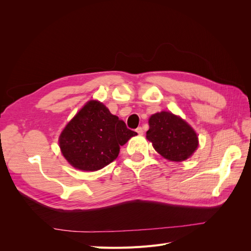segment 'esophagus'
<instances>
[{
  "label": "esophagus",
  "instance_id": "esophagus-1",
  "mask_svg": "<svg viewBox=\"0 0 251 251\" xmlns=\"http://www.w3.org/2000/svg\"><path fill=\"white\" fill-rule=\"evenodd\" d=\"M136 132H137L139 135H143V128L141 126H138L136 128Z\"/></svg>",
  "mask_w": 251,
  "mask_h": 251
}]
</instances>
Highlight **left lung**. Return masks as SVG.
<instances>
[{
  "instance_id": "8db88e82",
  "label": "left lung",
  "mask_w": 251,
  "mask_h": 251,
  "mask_svg": "<svg viewBox=\"0 0 251 251\" xmlns=\"http://www.w3.org/2000/svg\"><path fill=\"white\" fill-rule=\"evenodd\" d=\"M147 138L163 158L181 162L191 157L199 146L198 136L185 120L172 112L153 114L149 119Z\"/></svg>"
}]
</instances>
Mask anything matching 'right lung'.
Returning <instances> with one entry per match:
<instances>
[{"instance_id":"add662e5","label":"right lung","mask_w":251,"mask_h":251,"mask_svg":"<svg viewBox=\"0 0 251 251\" xmlns=\"http://www.w3.org/2000/svg\"><path fill=\"white\" fill-rule=\"evenodd\" d=\"M135 135L103 103L90 100L68 123L58 142L63 156L75 169L94 172L115 160L120 147Z\"/></svg>"}]
</instances>
